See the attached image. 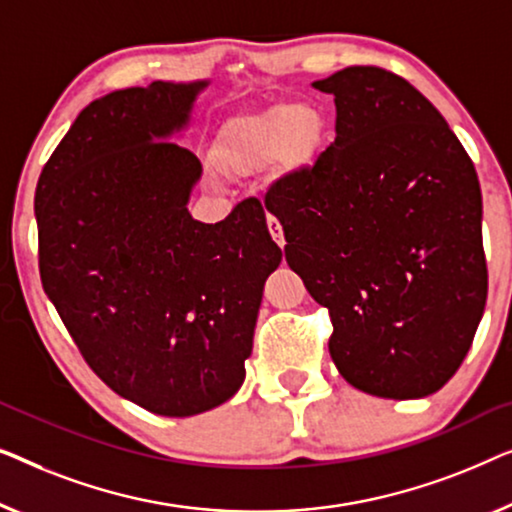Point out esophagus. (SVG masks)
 Masks as SVG:
<instances>
[{"instance_id":"obj_1","label":"esophagus","mask_w":512,"mask_h":512,"mask_svg":"<svg viewBox=\"0 0 512 512\" xmlns=\"http://www.w3.org/2000/svg\"><path fill=\"white\" fill-rule=\"evenodd\" d=\"M266 225H269V232H271V236H273V241H276L280 248H285L283 225H280V222H278L276 218H273V215H269V220H266Z\"/></svg>"}]
</instances>
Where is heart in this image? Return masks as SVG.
<instances>
[{
	"instance_id": "obj_1",
	"label": "heart",
	"mask_w": 512,
	"mask_h": 512,
	"mask_svg": "<svg viewBox=\"0 0 512 512\" xmlns=\"http://www.w3.org/2000/svg\"><path fill=\"white\" fill-rule=\"evenodd\" d=\"M327 134V120L311 104L280 102L266 111L236 115L220 129L213 160L232 178L255 176L271 162L280 174L313 167Z\"/></svg>"
}]
</instances>
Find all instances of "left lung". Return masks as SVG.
<instances>
[{
  "label": "left lung",
  "mask_w": 512,
  "mask_h": 512,
  "mask_svg": "<svg viewBox=\"0 0 512 512\" xmlns=\"http://www.w3.org/2000/svg\"><path fill=\"white\" fill-rule=\"evenodd\" d=\"M313 88L334 95L336 141L273 183L264 206L290 269L329 308L338 373L373 397H429L462 366L485 311L478 174L401 76L348 67Z\"/></svg>",
  "instance_id": "8db88e82"
}]
</instances>
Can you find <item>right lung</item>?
<instances>
[{
  "label": "right lung",
  "mask_w": 512,
  "mask_h": 512,
  "mask_svg": "<svg viewBox=\"0 0 512 512\" xmlns=\"http://www.w3.org/2000/svg\"><path fill=\"white\" fill-rule=\"evenodd\" d=\"M211 81H155L85 106L43 167L34 215L43 292L90 369L150 413L232 399L264 283L283 253L264 208L194 220L201 162L169 141Z\"/></svg>",
  "instance_id": "obj_1"
}]
</instances>
